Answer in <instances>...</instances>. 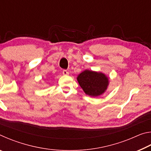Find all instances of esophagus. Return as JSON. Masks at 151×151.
<instances>
[{"mask_svg": "<svg viewBox=\"0 0 151 151\" xmlns=\"http://www.w3.org/2000/svg\"><path fill=\"white\" fill-rule=\"evenodd\" d=\"M63 74L64 75H68V74H69V73H68L66 70H63Z\"/></svg>", "mask_w": 151, "mask_h": 151, "instance_id": "34e87169", "label": "esophagus"}]
</instances>
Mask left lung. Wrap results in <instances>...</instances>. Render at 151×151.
I'll return each mask as SVG.
<instances>
[{
  "label": "left lung",
  "mask_w": 151,
  "mask_h": 151,
  "mask_svg": "<svg viewBox=\"0 0 151 151\" xmlns=\"http://www.w3.org/2000/svg\"><path fill=\"white\" fill-rule=\"evenodd\" d=\"M77 81L85 93L91 96H97L106 91L108 78L101 73L86 70L78 76Z\"/></svg>",
  "instance_id": "left-lung-1"
}]
</instances>
